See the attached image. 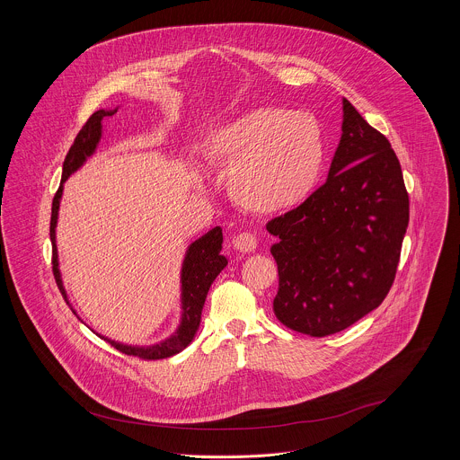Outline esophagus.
<instances>
[{"label":"esophagus","mask_w":460,"mask_h":460,"mask_svg":"<svg viewBox=\"0 0 460 460\" xmlns=\"http://www.w3.org/2000/svg\"><path fill=\"white\" fill-rule=\"evenodd\" d=\"M234 248L239 250L241 253H253L259 246V237L255 234H250V232H243L239 234L235 239H234Z\"/></svg>","instance_id":"esophagus-1"}]
</instances>
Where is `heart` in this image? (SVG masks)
Listing matches in <instances>:
<instances>
[{
	"mask_svg": "<svg viewBox=\"0 0 460 460\" xmlns=\"http://www.w3.org/2000/svg\"><path fill=\"white\" fill-rule=\"evenodd\" d=\"M205 161L228 172V195L257 214L287 212L312 195L324 164L321 131L306 113L253 108L208 132Z\"/></svg>",
	"mask_w": 460,
	"mask_h": 460,
	"instance_id": "obj_1",
	"label": "heart"
}]
</instances>
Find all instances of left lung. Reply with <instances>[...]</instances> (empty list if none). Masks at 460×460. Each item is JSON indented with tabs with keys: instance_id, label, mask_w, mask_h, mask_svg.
<instances>
[{
	"instance_id": "left-lung-1",
	"label": "left lung",
	"mask_w": 460,
	"mask_h": 460,
	"mask_svg": "<svg viewBox=\"0 0 460 460\" xmlns=\"http://www.w3.org/2000/svg\"><path fill=\"white\" fill-rule=\"evenodd\" d=\"M409 225V195L388 137L343 99L328 181L267 232L279 287L278 321L310 336L352 326L388 296Z\"/></svg>"
}]
</instances>
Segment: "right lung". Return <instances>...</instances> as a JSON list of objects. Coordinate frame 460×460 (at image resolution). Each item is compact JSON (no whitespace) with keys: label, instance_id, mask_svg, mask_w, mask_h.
Segmentation results:
<instances>
[{"label":"right lung","instance_id":"add662e5","mask_svg":"<svg viewBox=\"0 0 460 460\" xmlns=\"http://www.w3.org/2000/svg\"><path fill=\"white\" fill-rule=\"evenodd\" d=\"M115 111H104L99 110L95 111L81 128V131L77 132V136L74 137V143L70 145L68 152H66V161H64V173H62V184L66 182V177L75 172L88 155L93 154L99 137H101V120L104 117L113 115ZM62 186L58 188L57 195L53 198V208H51V226H49V235H51V244H53V274L57 279V285L66 301V290L60 279V270H58V252H57V237H55V228H57V219H58V207H60V197H62ZM221 248H223V232L219 226L212 228L208 234H205L201 239L195 241L190 246V252L186 255V261L182 265V324L179 331L168 338L166 341L154 345V347H129V345H122L117 343L113 340H108L104 336L106 341H110L117 350L128 354V356H136L139 359L145 361H152V359H163V358H170L179 354L181 350H184L195 332L199 326V319H201V308L207 297V292L212 285V281L216 279V276L226 267V259L221 255ZM68 305V301H66ZM75 314V312H74Z\"/></svg>","mask_w":460,"mask_h":460}]
</instances>
